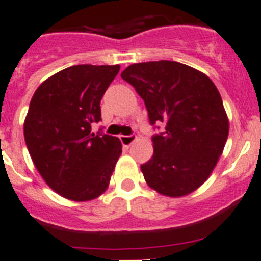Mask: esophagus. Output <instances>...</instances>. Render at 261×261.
Wrapping results in <instances>:
<instances>
[{
    "label": "esophagus",
    "mask_w": 261,
    "mask_h": 261,
    "mask_svg": "<svg viewBox=\"0 0 261 261\" xmlns=\"http://www.w3.org/2000/svg\"><path fill=\"white\" fill-rule=\"evenodd\" d=\"M137 140V137H136L135 135H129V136H120V141H121V144H123V146L128 147L130 146V145L133 144V142Z\"/></svg>",
    "instance_id": "obj_1"
}]
</instances>
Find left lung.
Returning a JSON list of instances; mask_svg holds the SVG:
<instances>
[{
    "label": "left lung",
    "mask_w": 261,
    "mask_h": 261,
    "mask_svg": "<svg viewBox=\"0 0 261 261\" xmlns=\"http://www.w3.org/2000/svg\"><path fill=\"white\" fill-rule=\"evenodd\" d=\"M121 78L144 99L151 125L165 130L151 137L154 154L141 165L150 188L168 197L190 195L206 181L229 136V119L208 75L176 61L129 65Z\"/></svg>",
    "instance_id": "left-lung-1"
}]
</instances>
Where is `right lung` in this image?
<instances>
[{
	"label": "right lung",
	"instance_id": "1",
	"mask_svg": "<svg viewBox=\"0 0 261 261\" xmlns=\"http://www.w3.org/2000/svg\"><path fill=\"white\" fill-rule=\"evenodd\" d=\"M120 65H74L36 89L24 120V141L39 174L55 192L73 201L99 197L111 180L121 142L91 133L100 100Z\"/></svg>",
	"mask_w": 261,
	"mask_h": 261
}]
</instances>
